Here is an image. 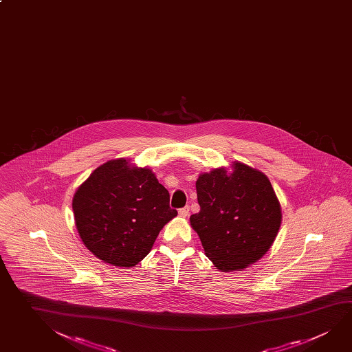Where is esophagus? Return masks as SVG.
Masks as SVG:
<instances>
[{
	"instance_id": "obj_1",
	"label": "esophagus",
	"mask_w": 352,
	"mask_h": 352,
	"mask_svg": "<svg viewBox=\"0 0 352 352\" xmlns=\"http://www.w3.org/2000/svg\"><path fill=\"white\" fill-rule=\"evenodd\" d=\"M189 206H184V208H182V209H179V215L182 216V217H186V216L189 215Z\"/></svg>"
}]
</instances>
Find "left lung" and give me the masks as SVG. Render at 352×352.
<instances>
[{"instance_id": "1", "label": "left lung", "mask_w": 352, "mask_h": 352, "mask_svg": "<svg viewBox=\"0 0 352 352\" xmlns=\"http://www.w3.org/2000/svg\"><path fill=\"white\" fill-rule=\"evenodd\" d=\"M197 194L200 211L190 216L191 228L217 270H243L271 248L282 211L262 172L240 162H234L232 173L216 168L199 175Z\"/></svg>"}]
</instances>
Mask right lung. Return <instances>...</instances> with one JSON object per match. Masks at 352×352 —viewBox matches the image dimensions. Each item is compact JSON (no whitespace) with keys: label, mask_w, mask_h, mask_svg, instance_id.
I'll return each instance as SVG.
<instances>
[{"label":"right lung","mask_w":352,"mask_h":352,"mask_svg":"<svg viewBox=\"0 0 352 352\" xmlns=\"http://www.w3.org/2000/svg\"><path fill=\"white\" fill-rule=\"evenodd\" d=\"M73 211L87 250L118 267L141 262L163 226L178 215L155 173L131 167L124 158L106 162L90 174L74 194Z\"/></svg>","instance_id":"right-lung-1"}]
</instances>
